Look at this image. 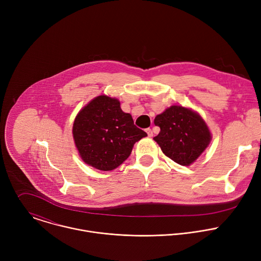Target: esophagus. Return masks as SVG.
Returning a JSON list of instances; mask_svg holds the SVG:
<instances>
[{
  "instance_id": "1",
  "label": "esophagus",
  "mask_w": 261,
  "mask_h": 261,
  "mask_svg": "<svg viewBox=\"0 0 261 261\" xmlns=\"http://www.w3.org/2000/svg\"><path fill=\"white\" fill-rule=\"evenodd\" d=\"M145 131H146V133H147L148 137H152V136H153V131H152V129H151V128H147Z\"/></svg>"
}]
</instances>
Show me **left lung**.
<instances>
[{"label": "left lung", "instance_id": "8db88e82", "mask_svg": "<svg viewBox=\"0 0 261 261\" xmlns=\"http://www.w3.org/2000/svg\"><path fill=\"white\" fill-rule=\"evenodd\" d=\"M160 132L154 140L179 165L189 166L205 150L212 135L203 119L190 108L172 105L154 121Z\"/></svg>", "mask_w": 261, "mask_h": 261}]
</instances>
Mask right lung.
I'll return each mask as SVG.
<instances>
[{
  "label": "right lung",
  "mask_w": 261,
  "mask_h": 261,
  "mask_svg": "<svg viewBox=\"0 0 261 261\" xmlns=\"http://www.w3.org/2000/svg\"><path fill=\"white\" fill-rule=\"evenodd\" d=\"M72 133L82 159L103 171L120 166L134 143L147 136L121 109L118 99L105 95L94 98L80 111Z\"/></svg>",
  "instance_id": "right-lung-1"
}]
</instances>
